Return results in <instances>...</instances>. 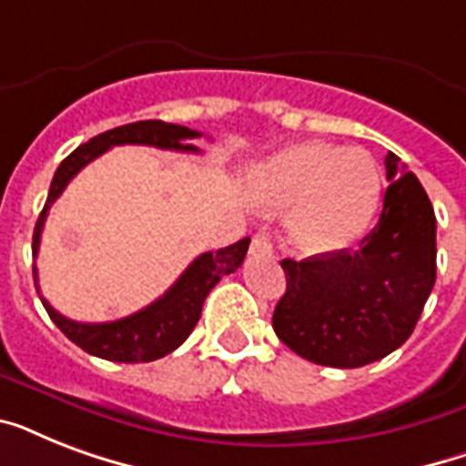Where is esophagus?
<instances>
[{
  "label": "esophagus",
  "instance_id": "esophagus-1",
  "mask_svg": "<svg viewBox=\"0 0 466 466\" xmlns=\"http://www.w3.org/2000/svg\"><path fill=\"white\" fill-rule=\"evenodd\" d=\"M251 254L254 256H270L273 254V244L266 234H256L251 239Z\"/></svg>",
  "mask_w": 466,
  "mask_h": 466
}]
</instances>
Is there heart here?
Returning a JSON list of instances; mask_svg holds the SVG:
<instances>
[{"mask_svg": "<svg viewBox=\"0 0 466 466\" xmlns=\"http://www.w3.org/2000/svg\"><path fill=\"white\" fill-rule=\"evenodd\" d=\"M254 196L273 210L295 208L290 234L298 247L333 251L370 227L382 198V176L362 149L299 142L256 168Z\"/></svg>", "mask_w": 466, "mask_h": 466, "instance_id": "obj_1", "label": "heart"}]
</instances>
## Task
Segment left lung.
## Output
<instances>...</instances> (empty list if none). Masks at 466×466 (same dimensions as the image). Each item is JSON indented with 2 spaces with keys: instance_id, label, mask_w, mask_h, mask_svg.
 <instances>
[{
  "instance_id": "1",
  "label": "left lung",
  "mask_w": 466,
  "mask_h": 466,
  "mask_svg": "<svg viewBox=\"0 0 466 466\" xmlns=\"http://www.w3.org/2000/svg\"><path fill=\"white\" fill-rule=\"evenodd\" d=\"M380 222L358 251L283 258L285 295L273 329L299 358L326 368H362L411 336L435 285V212L397 155H387Z\"/></svg>"
}]
</instances>
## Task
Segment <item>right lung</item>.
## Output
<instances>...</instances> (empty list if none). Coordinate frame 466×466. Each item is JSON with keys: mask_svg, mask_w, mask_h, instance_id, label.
<instances>
[{"mask_svg": "<svg viewBox=\"0 0 466 466\" xmlns=\"http://www.w3.org/2000/svg\"><path fill=\"white\" fill-rule=\"evenodd\" d=\"M196 137H200V133L190 130V127L164 123V120H140V123L106 130V133L91 137L89 142L79 145L55 171L50 190H47L46 208L40 212L35 229H33V256H38L40 232L46 225L50 205L60 198L62 190L67 188V183L89 161H94L116 145H149V147L174 149V152H200L193 145H186V140H196ZM248 241L251 239L244 237L232 247L205 251L152 305L135 311L130 317L106 321V324H82V321L62 317L60 311L53 309L47 305V299L40 295L35 266H33V280H35V290H38L43 307L55 321V326L82 350L113 362H149L168 355L188 339L200 319L205 298L219 283V278L229 276L239 268L248 251Z\"/></svg>", "mask_w": 466, "mask_h": 466, "instance_id": "obj_1", "label": "right lung"}]
</instances>
